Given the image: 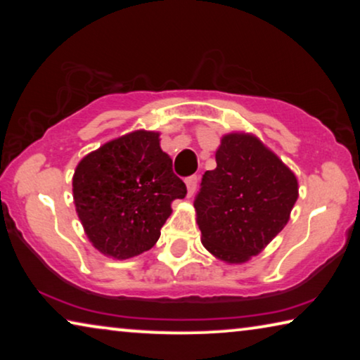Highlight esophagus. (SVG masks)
Returning a JSON list of instances; mask_svg holds the SVG:
<instances>
[{"mask_svg":"<svg viewBox=\"0 0 360 360\" xmlns=\"http://www.w3.org/2000/svg\"><path fill=\"white\" fill-rule=\"evenodd\" d=\"M185 184H186V190H188V196H191L195 193L196 186H198V176L196 175L188 176V179H185Z\"/></svg>","mask_w":360,"mask_h":360,"instance_id":"34e87169","label":"esophagus"}]
</instances>
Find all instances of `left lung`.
Here are the masks:
<instances>
[{"label":"left lung","instance_id":"1","mask_svg":"<svg viewBox=\"0 0 360 360\" xmlns=\"http://www.w3.org/2000/svg\"><path fill=\"white\" fill-rule=\"evenodd\" d=\"M195 196L205 248L226 262H245L288 223L298 198L293 172L249 134H228Z\"/></svg>","mask_w":360,"mask_h":360}]
</instances>
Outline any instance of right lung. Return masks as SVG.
<instances>
[{
  "label": "right lung",
  "instance_id": "obj_1",
  "mask_svg": "<svg viewBox=\"0 0 360 360\" xmlns=\"http://www.w3.org/2000/svg\"><path fill=\"white\" fill-rule=\"evenodd\" d=\"M186 186L160 149L159 134L136 131L88 154L73 175V200L88 239L105 255L149 250Z\"/></svg>",
  "mask_w": 360,
  "mask_h": 360
}]
</instances>
